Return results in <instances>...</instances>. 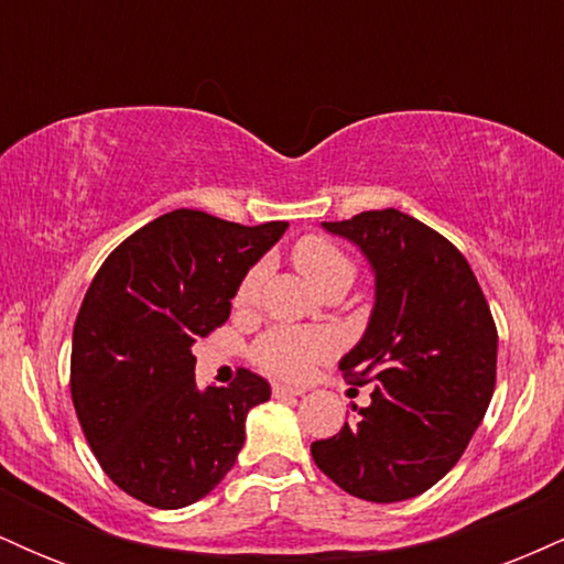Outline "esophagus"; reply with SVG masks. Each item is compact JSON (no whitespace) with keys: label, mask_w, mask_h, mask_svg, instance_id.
<instances>
[{"label":"esophagus","mask_w":564,"mask_h":564,"mask_svg":"<svg viewBox=\"0 0 564 564\" xmlns=\"http://www.w3.org/2000/svg\"><path fill=\"white\" fill-rule=\"evenodd\" d=\"M273 394L275 398H296V394H304V390L289 384H273Z\"/></svg>","instance_id":"esophagus-1"}]
</instances>
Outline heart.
Returning <instances> with one entry per match:
<instances>
[{"label":"heart","instance_id":"obj_1","mask_svg":"<svg viewBox=\"0 0 564 564\" xmlns=\"http://www.w3.org/2000/svg\"><path fill=\"white\" fill-rule=\"evenodd\" d=\"M294 264L323 294L328 291H347L358 275V264L352 257L326 236H304L294 243ZM268 278V262H257L246 270L236 289L238 307H251L262 294V283ZM336 339L328 332L318 328H294L275 326L264 332L251 347V358L262 371L273 373L278 379L302 381L315 371V366L332 358Z\"/></svg>","mask_w":564,"mask_h":564}]
</instances>
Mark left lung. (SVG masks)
<instances>
[{"label":"left lung","instance_id":"1","mask_svg":"<svg viewBox=\"0 0 564 564\" xmlns=\"http://www.w3.org/2000/svg\"><path fill=\"white\" fill-rule=\"evenodd\" d=\"M323 228L358 243L377 273L371 323L339 364L373 390L310 453L349 496L405 501L443 480L480 426L496 390V321L467 257L430 225L381 209Z\"/></svg>","mask_w":564,"mask_h":564}]
</instances>
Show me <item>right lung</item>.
<instances>
[{
	"label": "right lung",
	"instance_id": "obj_1",
	"mask_svg": "<svg viewBox=\"0 0 564 564\" xmlns=\"http://www.w3.org/2000/svg\"><path fill=\"white\" fill-rule=\"evenodd\" d=\"M289 223H228L174 209L97 270L74 323L70 400L97 464L124 494L180 509L217 488L243 448L257 373L198 392L193 345L230 315L238 283Z\"/></svg>",
	"mask_w": 564,
	"mask_h": 564
}]
</instances>
